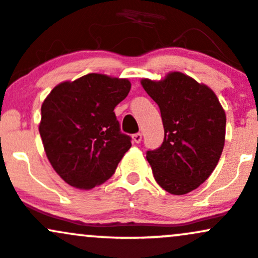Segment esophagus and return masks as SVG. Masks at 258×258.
Wrapping results in <instances>:
<instances>
[{
    "label": "esophagus",
    "mask_w": 258,
    "mask_h": 258,
    "mask_svg": "<svg viewBox=\"0 0 258 258\" xmlns=\"http://www.w3.org/2000/svg\"><path fill=\"white\" fill-rule=\"evenodd\" d=\"M132 140L136 143H140L141 141H142V134H135L134 136H132Z\"/></svg>",
    "instance_id": "esophagus-1"
}]
</instances>
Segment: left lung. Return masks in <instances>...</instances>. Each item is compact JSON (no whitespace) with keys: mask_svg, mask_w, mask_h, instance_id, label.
Listing matches in <instances>:
<instances>
[{"mask_svg":"<svg viewBox=\"0 0 258 258\" xmlns=\"http://www.w3.org/2000/svg\"><path fill=\"white\" fill-rule=\"evenodd\" d=\"M161 110L164 141L147 151L154 179L165 191L197 189L215 169L225 143L226 115L215 93L179 72L164 79L141 80Z\"/></svg>","mask_w":258,"mask_h":258,"instance_id":"obj_1","label":"left lung"}]
</instances>
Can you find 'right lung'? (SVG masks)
<instances>
[{
    "label": "right lung",
    "instance_id": "add662e5",
    "mask_svg": "<svg viewBox=\"0 0 258 258\" xmlns=\"http://www.w3.org/2000/svg\"><path fill=\"white\" fill-rule=\"evenodd\" d=\"M130 90L127 79L93 73L60 83L45 97L39 134L51 167L69 185L105 183L131 148L113 112Z\"/></svg>",
    "mask_w": 258,
    "mask_h": 258
}]
</instances>
